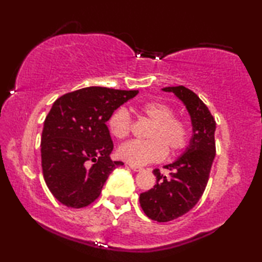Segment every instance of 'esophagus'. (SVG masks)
Returning a JSON list of instances; mask_svg holds the SVG:
<instances>
[{
    "label": "esophagus",
    "mask_w": 262,
    "mask_h": 262,
    "mask_svg": "<svg viewBox=\"0 0 262 262\" xmlns=\"http://www.w3.org/2000/svg\"><path fill=\"white\" fill-rule=\"evenodd\" d=\"M129 167L132 170H134V171H142L143 168L142 167H139V165H134V164H129Z\"/></svg>",
    "instance_id": "obj_1"
}]
</instances>
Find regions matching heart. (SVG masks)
<instances>
[{
  "label": "heart",
  "mask_w": 262,
  "mask_h": 262,
  "mask_svg": "<svg viewBox=\"0 0 262 262\" xmlns=\"http://www.w3.org/2000/svg\"><path fill=\"white\" fill-rule=\"evenodd\" d=\"M141 118L151 121L148 141H128L118 149L119 156L128 163L144 165L163 160L169 154L182 150L189 141V124L184 119L173 116V110L161 101H148L135 107ZM108 129L116 139H124L130 133L132 119L126 108H118L111 114Z\"/></svg>",
  "instance_id": "obj_1"
}]
</instances>
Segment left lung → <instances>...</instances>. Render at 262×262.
I'll use <instances>...</instances> for the list:
<instances>
[{
    "mask_svg": "<svg viewBox=\"0 0 262 262\" xmlns=\"http://www.w3.org/2000/svg\"><path fill=\"white\" fill-rule=\"evenodd\" d=\"M162 90L173 93L184 103L191 118L192 136L183 155L164 167L171 171L169 177L155 169V186L140 194L144 213L159 223L173 221L197 204L206 188L215 156V121L205 103L184 86Z\"/></svg>",
    "mask_w": 262,
    "mask_h": 262,
    "instance_id": "1",
    "label": "left lung"
}]
</instances>
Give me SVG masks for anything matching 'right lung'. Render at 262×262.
<instances>
[{
	"label": "right lung",
	"mask_w": 262,
	"mask_h": 262,
	"mask_svg": "<svg viewBox=\"0 0 262 262\" xmlns=\"http://www.w3.org/2000/svg\"><path fill=\"white\" fill-rule=\"evenodd\" d=\"M139 91L91 86L66 93L53 102L45 118L40 155L44 181L61 204L80 209L100 196L121 161H112L111 114Z\"/></svg>",
	"instance_id": "1"
}]
</instances>
